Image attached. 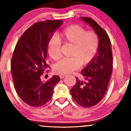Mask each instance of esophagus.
<instances>
[{"instance_id": "obj_1", "label": "esophagus", "mask_w": 131, "mask_h": 131, "mask_svg": "<svg viewBox=\"0 0 131 131\" xmlns=\"http://www.w3.org/2000/svg\"><path fill=\"white\" fill-rule=\"evenodd\" d=\"M67 76V75L66 74H60V78H61V79H62V78H65V77Z\"/></svg>"}]
</instances>
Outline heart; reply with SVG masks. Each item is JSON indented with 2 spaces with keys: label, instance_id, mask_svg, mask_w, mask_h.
I'll return each instance as SVG.
<instances>
[{
  "label": "heart",
  "instance_id": "1",
  "mask_svg": "<svg viewBox=\"0 0 131 131\" xmlns=\"http://www.w3.org/2000/svg\"><path fill=\"white\" fill-rule=\"evenodd\" d=\"M72 45L70 56L57 62L53 66L55 73L67 74L79 69L81 66L92 61L97 52L99 40L94 31H86L77 25L68 26L52 37L48 43V52L53 60H58L61 56V42Z\"/></svg>",
  "mask_w": 131,
  "mask_h": 131
}]
</instances>
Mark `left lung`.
I'll return each instance as SVG.
<instances>
[{"instance_id":"obj_1","label":"left lung","mask_w":131,"mask_h":131,"mask_svg":"<svg viewBox=\"0 0 131 131\" xmlns=\"http://www.w3.org/2000/svg\"><path fill=\"white\" fill-rule=\"evenodd\" d=\"M96 34L99 40L97 52L92 61L81 71L85 81L76 79V85L71 89L73 100L84 107H91L99 103L107 91L112 72V45L106 31L94 19L80 17Z\"/></svg>"}]
</instances>
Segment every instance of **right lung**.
I'll list each match as a JSON object with an SVG mask.
<instances>
[{"instance_id": "add662e5", "label": "right lung", "mask_w": 131, "mask_h": 131, "mask_svg": "<svg viewBox=\"0 0 131 131\" xmlns=\"http://www.w3.org/2000/svg\"><path fill=\"white\" fill-rule=\"evenodd\" d=\"M61 20H46L28 28L16 45L11 60L14 88L21 99L31 107L42 106L51 99L53 88L60 80L53 75L42 82L40 76L49 67L48 43Z\"/></svg>"}]
</instances>
